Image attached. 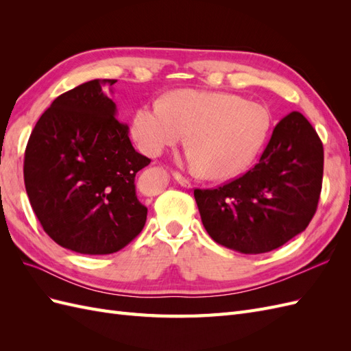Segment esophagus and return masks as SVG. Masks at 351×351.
Masks as SVG:
<instances>
[{"mask_svg": "<svg viewBox=\"0 0 351 351\" xmlns=\"http://www.w3.org/2000/svg\"><path fill=\"white\" fill-rule=\"evenodd\" d=\"M173 177H174V180H176V182L180 184V186H183V187H187V189H190V187H192V183H190L189 182V180L187 178H184L182 174H178V173H174L173 174Z\"/></svg>", "mask_w": 351, "mask_h": 351, "instance_id": "esophagus-1", "label": "esophagus"}]
</instances>
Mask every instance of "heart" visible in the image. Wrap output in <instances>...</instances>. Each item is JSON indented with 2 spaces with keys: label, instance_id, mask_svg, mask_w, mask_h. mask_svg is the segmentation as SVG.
<instances>
[{
  "label": "heart",
  "instance_id": "1",
  "mask_svg": "<svg viewBox=\"0 0 351 351\" xmlns=\"http://www.w3.org/2000/svg\"><path fill=\"white\" fill-rule=\"evenodd\" d=\"M269 127L271 114L258 102L232 93L180 89L164 102L137 108L132 134L149 156L161 155L190 134L189 162L208 180H226L252 164Z\"/></svg>",
  "mask_w": 351,
  "mask_h": 351
}]
</instances>
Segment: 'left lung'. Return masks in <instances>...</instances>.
I'll return each mask as SVG.
<instances>
[{
    "label": "left lung",
    "instance_id": "1",
    "mask_svg": "<svg viewBox=\"0 0 351 351\" xmlns=\"http://www.w3.org/2000/svg\"><path fill=\"white\" fill-rule=\"evenodd\" d=\"M324 174V146L311 123L293 111L275 125L259 162L218 189L195 190L210 239L246 254L271 252L313 218Z\"/></svg>",
    "mask_w": 351,
    "mask_h": 351
}]
</instances>
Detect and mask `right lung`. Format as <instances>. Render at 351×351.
<instances>
[{"label":"right lung","mask_w":351,"mask_h":351,"mask_svg":"<svg viewBox=\"0 0 351 351\" xmlns=\"http://www.w3.org/2000/svg\"><path fill=\"white\" fill-rule=\"evenodd\" d=\"M117 80L95 79L60 95L25 152V186L42 228L61 247L110 254L145 227L134 177L151 159L134 151L108 98Z\"/></svg>","instance_id":"right-lung-1"}]
</instances>
